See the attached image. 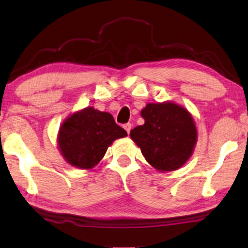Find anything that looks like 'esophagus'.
I'll use <instances>...</instances> for the list:
<instances>
[{
    "instance_id": "obj_1",
    "label": "esophagus",
    "mask_w": 248,
    "mask_h": 248,
    "mask_svg": "<svg viewBox=\"0 0 248 248\" xmlns=\"http://www.w3.org/2000/svg\"><path fill=\"white\" fill-rule=\"evenodd\" d=\"M123 127L125 128V131H126L127 133H130V131H131V128H132V124L131 123H126V124H124Z\"/></svg>"
}]
</instances>
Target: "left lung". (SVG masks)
<instances>
[{"label": "left lung", "instance_id": "obj_1", "mask_svg": "<svg viewBox=\"0 0 248 248\" xmlns=\"http://www.w3.org/2000/svg\"><path fill=\"white\" fill-rule=\"evenodd\" d=\"M144 124L130 132L150 165L174 171L191 156L197 141L195 122L188 110L172 102L148 104L141 110Z\"/></svg>", "mask_w": 248, "mask_h": 248}]
</instances>
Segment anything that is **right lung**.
<instances>
[{"instance_id":"obj_1","label":"right lung","mask_w":248,"mask_h":248,"mask_svg":"<svg viewBox=\"0 0 248 248\" xmlns=\"http://www.w3.org/2000/svg\"><path fill=\"white\" fill-rule=\"evenodd\" d=\"M126 136V131L115 123L109 112L88 107L63 122L58 143L70 165L85 170L100 162L112 141Z\"/></svg>"}]
</instances>
